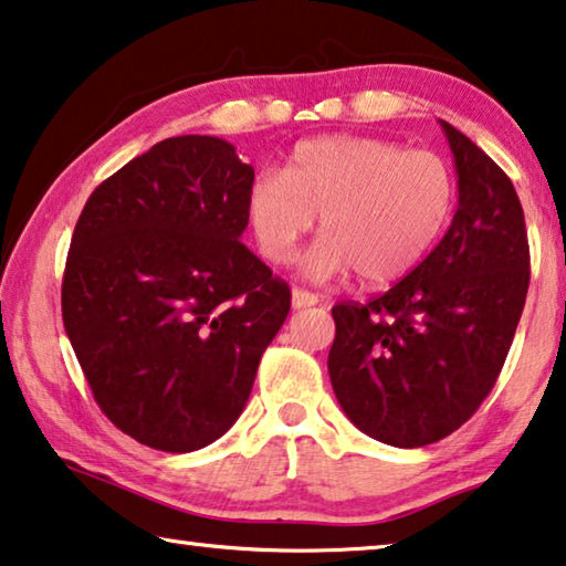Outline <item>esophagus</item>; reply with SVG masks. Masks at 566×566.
<instances>
[{
    "mask_svg": "<svg viewBox=\"0 0 566 566\" xmlns=\"http://www.w3.org/2000/svg\"><path fill=\"white\" fill-rule=\"evenodd\" d=\"M319 300H317V294H312V292H307V290H294L292 292V304L297 310H302V307H315Z\"/></svg>",
    "mask_w": 566,
    "mask_h": 566,
    "instance_id": "1",
    "label": "esophagus"
}]
</instances>
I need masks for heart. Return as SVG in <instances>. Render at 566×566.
Segmentation results:
<instances>
[{
	"label": "heart",
	"instance_id": "1",
	"mask_svg": "<svg viewBox=\"0 0 566 566\" xmlns=\"http://www.w3.org/2000/svg\"><path fill=\"white\" fill-rule=\"evenodd\" d=\"M455 206L451 166L433 150L367 136H317L294 146L284 174L249 186L247 213L272 264H292L304 237H322L304 259L315 282L349 274L380 286L410 274L448 227Z\"/></svg>",
	"mask_w": 566,
	"mask_h": 566
}]
</instances>
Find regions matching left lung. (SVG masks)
I'll list each match as a JSON object with an SVG mask.
<instances>
[{
	"label": "left lung",
	"mask_w": 566,
	"mask_h": 566,
	"mask_svg": "<svg viewBox=\"0 0 566 566\" xmlns=\"http://www.w3.org/2000/svg\"><path fill=\"white\" fill-rule=\"evenodd\" d=\"M459 209L430 254L370 302H337L327 370L375 441L420 448L459 430L504 367L528 290L524 209L511 178L441 120Z\"/></svg>",
	"instance_id": "obj_1"
}]
</instances>
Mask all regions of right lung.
<instances>
[{
    "mask_svg": "<svg viewBox=\"0 0 566 566\" xmlns=\"http://www.w3.org/2000/svg\"><path fill=\"white\" fill-rule=\"evenodd\" d=\"M254 168L231 143H156L90 193L62 322L101 410L138 443L199 451L244 410L292 292L241 244Z\"/></svg>",
    "mask_w": 566,
    "mask_h": 566,
    "instance_id": "1",
    "label": "right lung"
}]
</instances>
